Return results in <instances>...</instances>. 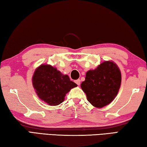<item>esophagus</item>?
I'll return each instance as SVG.
<instances>
[{
  "instance_id": "34e87169",
  "label": "esophagus",
  "mask_w": 147,
  "mask_h": 147,
  "mask_svg": "<svg viewBox=\"0 0 147 147\" xmlns=\"http://www.w3.org/2000/svg\"><path fill=\"white\" fill-rule=\"evenodd\" d=\"M80 79H78V80H76L75 81V82H76V84H77V85L78 86H80Z\"/></svg>"
}]
</instances>
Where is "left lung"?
<instances>
[{
  "label": "left lung",
  "instance_id": "1",
  "mask_svg": "<svg viewBox=\"0 0 147 147\" xmlns=\"http://www.w3.org/2000/svg\"><path fill=\"white\" fill-rule=\"evenodd\" d=\"M121 84V73L117 65L105 61L95 69L87 72L80 86L91 105L101 108L115 99Z\"/></svg>",
  "mask_w": 147,
  "mask_h": 147
}]
</instances>
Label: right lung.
Instances as JSON below:
<instances>
[{"label": "right lung", "mask_w": 147, "mask_h": 147, "mask_svg": "<svg viewBox=\"0 0 147 147\" xmlns=\"http://www.w3.org/2000/svg\"><path fill=\"white\" fill-rule=\"evenodd\" d=\"M32 85L38 97L49 106L63 102L66 94L77 86L68 75L48 64H41L36 69L32 76Z\"/></svg>", "instance_id": "right-lung-1"}]
</instances>
